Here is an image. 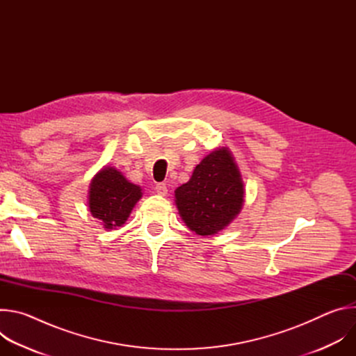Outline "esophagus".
I'll return each mask as SVG.
<instances>
[{
    "label": "esophagus",
    "instance_id": "34e87169",
    "mask_svg": "<svg viewBox=\"0 0 356 356\" xmlns=\"http://www.w3.org/2000/svg\"><path fill=\"white\" fill-rule=\"evenodd\" d=\"M156 193L159 194V195H166L168 194V186L165 184V183H159V184H156Z\"/></svg>",
    "mask_w": 356,
    "mask_h": 356
}]
</instances>
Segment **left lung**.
<instances>
[{"instance_id": "1", "label": "left lung", "mask_w": 356, "mask_h": 356, "mask_svg": "<svg viewBox=\"0 0 356 356\" xmlns=\"http://www.w3.org/2000/svg\"><path fill=\"white\" fill-rule=\"evenodd\" d=\"M245 188L232 152L222 146L202 159L190 180L175 191L179 216L201 236L216 235L241 213Z\"/></svg>"}]
</instances>
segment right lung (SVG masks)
<instances>
[{
  "label": "right lung",
  "mask_w": 356,
  "mask_h": 356,
  "mask_svg": "<svg viewBox=\"0 0 356 356\" xmlns=\"http://www.w3.org/2000/svg\"><path fill=\"white\" fill-rule=\"evenodd\" d=\"M142 197V188L118 169L104 166L90 183L88 210L106 229L121 227Z\"/></svg>",
  "instance_id": "right-lung-1"
}]
</instances>
